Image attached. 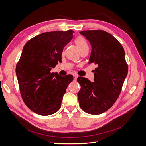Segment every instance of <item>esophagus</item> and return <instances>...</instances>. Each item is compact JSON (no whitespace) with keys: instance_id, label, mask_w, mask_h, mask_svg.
<instances>
[{"instance_id":"esophagus-1","label":"esophagus","mask_w":146,"mask_h":146,"mask_svg":"<svg viewBox=\"0 0 146 146\" xmlns=\"http://www.w3.org/2000/svg\"><path fill=\"white\" fill-rule=\"evenodd\" d=\"M77 77H78V76H77V75H74V79L75 80H76V79L77 78Z\"/></svg>"}]
</instances>
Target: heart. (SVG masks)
<instances>
[{"label":"heart","instance_id":"1","mask_svg":"<svg viewBox=\"0 0 146 146\" xmlns=\"http://www.w3.org/2000/svg\"><path fill=\"white\" fill-rule=\"evenodd\" d=\"M75 43H76V46H77L79 50H80V52L86 49V48H89L88 47V45L87 42L85 40V39H84L82 36L77 37L76 39V40H75Z\"/></svg>","mask_w":146,"mask_h":146}]
</instances>
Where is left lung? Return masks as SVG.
Segmentation results:
<instances>
[{
    "label": "left lung",
    "instance_id": "8db88e82",
    "mask_svg": "<svg viewBox=\"0 0 146 146\" xmlns=\"http://www.w3.org/2000/svg\"><path fill=\"white\" fill-rule=\"evenodd\" d=\"M90 42L91 53L89 64L98 65L91 82L77 78L81 88L78 92L80 108L91 114H99L111 108L120 94L128 73L125 52L111 34L100 30L80 32Z\"/></svg>",
    "mask_w": 146,
    "mask_h": 146
}]
</instances>
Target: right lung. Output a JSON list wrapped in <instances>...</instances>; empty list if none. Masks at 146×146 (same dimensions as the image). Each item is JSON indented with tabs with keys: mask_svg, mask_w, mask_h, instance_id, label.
<instances>
[{
	"mask_svg": "<svg viewBox=\"0 0 146 146\" xmlns=\"http://www.w3.org/2000/svg\"><path fill=\"white\" fill-rule=\"evenodd\" d=\"M74 31L45 32L33 37L23 47L16 74L25 104L34 113L48 116L61 108L72 75L51 73L61 61L64 47L73 38Z\"/></svg>",
	"mask_w": 146,
	"mask_h": 146,
	"instance_id": "right-lung-1",
	"label": "right lung"
}]
</instances>
